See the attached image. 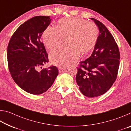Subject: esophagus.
Masks as SVG:
<instances>
[{"label": "esophagus", "mask_w": 131, "mask_h": 131, "mask_svg": "<svg viewBox=\"0 0 131 131\" xmlns=\"http://www.w3.org/2000/svg\"><path fill=\"white\" fill-rule=\"evenodd\" d=\"M59 72H62L63 71H65L66 70V68H58Z\"/></svg>", "instance_id": "esophagus-1"}]
</instances>
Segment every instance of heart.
I'll use <instances>...</instances> for the list:
<instances>
[{
	"instance_id": "b5f03b06",
	"label": "heart",
	"mask_w": 131,
	"mask_h": 131,
	"mask_svg": "<svg viewBox=\"0 0 131 131\" xmlns=\"http://www.w3.org/2000/svg\"><path fill=\"white\" fill-rule=\"evenodd\" d=\"M98 34L96 25L92 22L80 18H66L59 19L56 28L48 25L42 37L48 50L58 47L66 41L68 47L53 50L50 54L53 65L66 67L77 60L79 53L86 54L92 49Z\"/></svg>"
}]
</instances>
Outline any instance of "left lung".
<instances>
[{"mask_svg":"<svg viewBox=\"0 0 131 131\" xmlns=\"http://www.w3.org/2000/svg\"><path fill=\"white\" fill-rule=\"evenodd\" d=\"M91 19L99 34L94 51L80 62L76 76L80 91L89 97L101 96L110 89L117 79L120 59L118 46L107 28L97 19Z\"/></svg>","mask_w":131,"mask_h":131,"instance_id":"8db88e82","label":"left lung"}]
</instances>
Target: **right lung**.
<instances>
[{
  "label": "right lung",
  "instance_id": "right-lung-1",
  "mask_svg": "<svg viewBox=\"0 0 131 131\" xmlns=\"http://www.w3.org/2000/svg\"><path fill=\"white\" fill-rule=\"evenodd\" d=\"M50 17L36 16L19 26L7 47L8 67L13 79L25 91L39 95L49 89L58 74L54 66L42 69L48 62L40 37L50 25Z\"/></svg>",
  "mask_w": 131,
  "mask_h": 131
}]
</instances>
